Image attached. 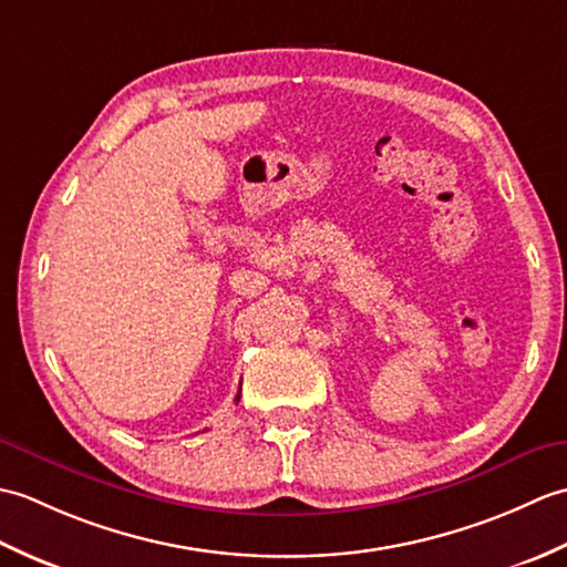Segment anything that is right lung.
<instances>
[{
    "instance_id": "right-lung-1",
    "label": "right lung",
    "mask_w": 567,
    "mask_h": 567,
    "mask_svg": "<svg viewBox=\"0 0 567 567\" xmlns=\"http://www.w3.org/2000/svg\"><path fill=\"white\" fill-rule=\"evenodd\" d=\"M238 392H240V390H238Z\"/></svg>"
}]
</instances>
